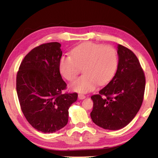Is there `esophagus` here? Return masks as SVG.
I'll use <instances>...</instances> for the list:
<instances>
[{
	"mask_svg": "<svg viewBox=\"0 0 158 158\" xmlns=\"http://www.w3.org/2000/svg\"><path fill=\"white\" fill-rule=\"evenodd\" d=\"M78 98H79V100H83V99L85 98V95H83V94H79L78 95Z\"/></svg>",
	"mask_w": 158,
	"mask_h": 158,
	"instance_id": "34e87169",
	"label": "esophagus"
}]
</instances>
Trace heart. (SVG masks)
<instances>
[{
	"instance_id": "b5f03b06",
	"label": "heart",
	"mask_w": 158,
	"mask_h": 158,
	"mask_svg": "<svg viewBox=\"0 0 158 158\" xmlns=\"http://www.w3.org/2000/svg\"><path fill=\"white\" fill-rule=\"evenodd\" d=\"M118 58L116 50L111 46L85 42L76 47L72 56H63L60 60V71L68 81H73L81 73L84 74L70 85L74 91L85 93L96 85L110 81L116 73Z\"/></svg>"
}]
</instances>
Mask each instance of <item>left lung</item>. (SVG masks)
<instances>
[{
  "mask_svg": "<svg viewBox=\"0 0 158 158\" xmlns=\"http://www.w3.org/2000/svg\"><path fill=\"white\" fill-rule=\"evenodd\" d=\"M118 64L110 82L91 96L92 121L106 130H116L126 126L142 105L146 78L137 57L132 51L118 45Z\"/></svg>",
  "mask_w": 158,
  "mask_h": 158,
  "instance_id": "1",
  "label": "left lung"
}]
</instances>
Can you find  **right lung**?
<instances>
[{
	"label": "right lung",
	"instance_id": "right-lung-1",
	"mask_svg": "<svg viewBox=\"0 0 158 158\" xmlns=\"http://www.w3.org/2000/svg\"><path fill=\"white\" fill-rule=\"evenodd\" d=\"M60 44L49 42L32 49L21 61L17 74V93L27 121L35 129L53 133L68 122V109L77 93H65L60 73Z\"/></svg>",
	"mask_w": 158,
	"mask_h": 158
}]
</instances>
